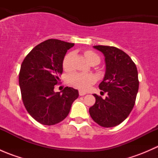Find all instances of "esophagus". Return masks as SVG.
Instances as JSON below:
<instances>
[{"label": "esophagus", "instance_id": "esophagus-1", "mask_svg": "<svg viewBox=\"0 0 158 158\" xmlns=\"http://www.w3.org/2000/svg\"><path fill=\"white\" fill-rule=\"evenodd\" d=\"M79 95H81V96H82V95H85V94H86V92H83V91H79Z\"/></svg>", "mask_w": 158, "mask_h": 158}]
</instances>
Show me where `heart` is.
<instances>
[{
  "mask_svg": "<svg viewBox=\"0 0 158 158\" xmlns=\"http://www.w3.org/2000/svg\"><path fill=\"white\" fill-rule=\"evenodd\" d=\"M73 56V52H70L65 56L63 61V67L66 70L70 69L72 66V59ZM85 56L89 62L95 58H98V56L95 52L91 50H87L85 52ZM95 81V76L89 73H73L68 76V82L71 85L75 88L80 90H86Z\"/></svg>",
  "mask_w": 158,
  "mask_h": 158,
  "instance_id": "obj_1",
  "label": "heart"
}]
</instances>
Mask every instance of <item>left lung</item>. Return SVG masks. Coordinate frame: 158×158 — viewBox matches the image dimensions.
Here are the masks:
<instances>
[{"label": "left lung", "instance_id": "8db88e82", "mask_svg": "<svg viewBox=\"0 0 158 158\" xmlns=\"http://www.w3.org/2000/svg\"><path fill=\"white\" fill-rule=\"evenodd\" d=\"M93 47L105 56L106 74L98 87L108 95L103 99L94 94L95 103L89 108V114L100 126L111 128L124 122L135 106L139 87L138 69L124 51L109 46Z\"/></svg>", "mask_w": 158, "mask_h": 158}]
</instances>
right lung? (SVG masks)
Listing matches in <instances>:
<instances>
[{"mask_svg":"<svg viewBox=\"0 0 158 158\" xmlns=\"http://www.w3.org/2000/svg\"><path fill=\"white\" fill-rule=\"evenodd\" d=\"M74 44L49 39L38 44L27 55L19 73L22 100L28 113L39 123L53 125L69 113L79 97L77 89L66 87L54 92L63 73V61Z\"/></svg>","mask_w":158,"mask_h":158,"instance_id":"1","label":"right lung"}]
</instances>
